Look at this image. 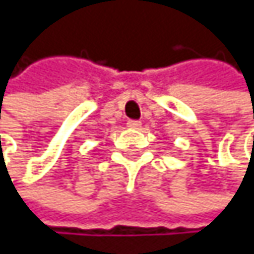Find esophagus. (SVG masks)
Instances as JSON below:
<instances>
[{"label":"esophagus","instance_id":"1","mask_svg":"<svg viewBox=\"0 0 254 254\" xmlns=\"http://www.w3.org/2000/svg\"><path fill=\"white\" fill-rule=\"evenodd\" d=\"M126 126H128V128H131V129H138L140 126H141V122H138V120H128Z\"/></svg>","mask_w":254,"mask_h":254}]
</instances>
